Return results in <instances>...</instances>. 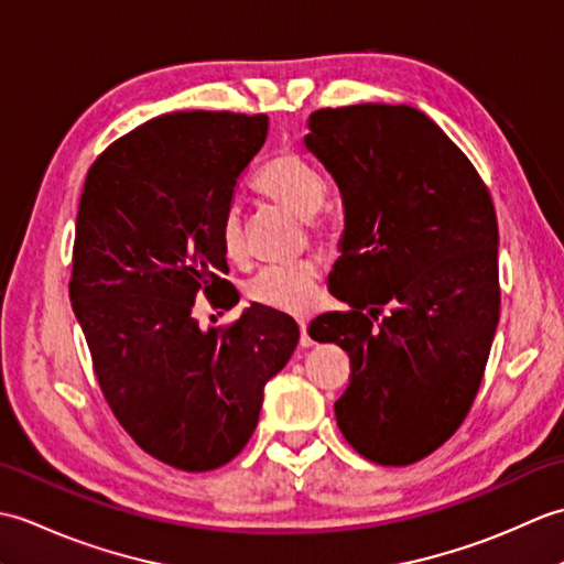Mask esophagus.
<instances>
[{"label": "esophagus", "instance_id": "obj_1", "mask_svg": "<svg viewBox=\"0 0 564 564\" xmlns=\"http://www.w3.org/2000/svg\"><path fill=\"white\" fill-rule=\"evenodd\" d=\"M315 341L313 339H310V334H307V325H305V322H301V346H303V349H310V346H313Z\"/></svg>", "mask_w": 564, "mask_h": 564}]
</instances>
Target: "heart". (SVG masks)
<instances>
[{"instance_id":"heart-1","label":"heart","mask_w":564,"mask_h":564,"mask_svg":"<svg viewBox=\"0 0 564 564\" xmlns=\"http://www.w3.org/2000/svg\"><path fill=\"white\" fill-rule=\"evenodd\" d=\"M254 188L283 208L317 227L315 213L322 208L327 196V184L313 164L295 152H279L261 166L254 176ZM220 245L225 257L239 261L245 257V230L242 215L237 208L225 213L220 223ZM322 279L319 261L307 257L293 263L261 269L247 283V297L261 307L275 310L285 315H305L317 303V285Z\"/></svg>"}]
</instances>
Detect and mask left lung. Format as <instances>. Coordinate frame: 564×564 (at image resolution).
<instances>
[{
  "label": "left lung",
  "instance_id": "obj_1",
  "mask_svg": "<svg viewBox=\"0 0 564 564\" xmlns=\"http://www.w3.org/2000/svg\"><path fill=\"white\" fill-rule=\"evenodd\" d=\"M307 128L344 203L332 293L351 307L307 332L351 358L334 402L344 438L378 465H410L455 434L482 382L499 322L492 198L412 106L322 109Z\"/></svg>",
  "mask_w": 564,
  "mask_h": 564
}]
</instances>
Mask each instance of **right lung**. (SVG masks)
<instances>
[{
    "label": "right lung",
    "mask_w": 564,
    "mask_h": 564,
    "mask_svg": "<svg viewBox=\"0 0 564 564\" xmlns=\"http://www.w3.org/2000/svg\"><path fill=\"white\" fill-rule=\"evenodd\" d=\"M269 116L166 113L116 140L84 182L69 301L106 402L138 446L186 473L230 463L301 329L249 305L200 329L198 295L239 303L220 223Z\"/></svg>",
    "instance_id": "1"
}]
</instances>
